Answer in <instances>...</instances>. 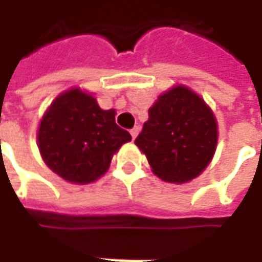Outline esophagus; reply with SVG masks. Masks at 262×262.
Segmentation results:
<instances>
[{
    "label": "esophagus",
    "mask_w": 262,
    "mask_h": 262,
    "mask_svg": "<svg viewBox=\"0 0 262 262\" xmlns=\"http://www.w3.org/2000/svg\"><path fill=\"white\" fill-rule=\"evenodd\" d=\"M138 133H140V128H138V126H134V128L129 131V134H131V137H133V140H136L137 136H138Z\"/></svg>",
    "instance_id": "34e87169"
}]
</instances>
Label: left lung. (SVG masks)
Here are the masks:
<instances>
[{"mask_svg":"<svg viewBox=\"0 0 262 262\" xmlns=\"http://www.w3.org/2000/svg\"><path fill=\"white\" fill-rule=\"evenodd\" d=\"M217 119L204 99L178 84L157 97L136 138L156 176L184 184L200 176L216 153Z\"/></svg>","mask_w":262,"mask_h":262,"instance_id":"8db88e82","label":"left lung"}]
</instances>
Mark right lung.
I'll list each match as a JSON object with an SVG mask.
<instances>
[{"label": "right lung", "mask_w": 262, "mask_h": 262, "mask_svg": "<svg viewBox=\"0 0 262 262\" xmlns=\"http://www.w3.org/2000/svg\"><path fill=\"white\" fill-rule=\"evenodd\" d=\"M115 109L103 111L92 93L73 87L46 109L37 128L40 156L67 182L84 185L97 181L111 166L129 133L115 122Z\"/></svg>", "instance_id": "1"}]
</instances>
